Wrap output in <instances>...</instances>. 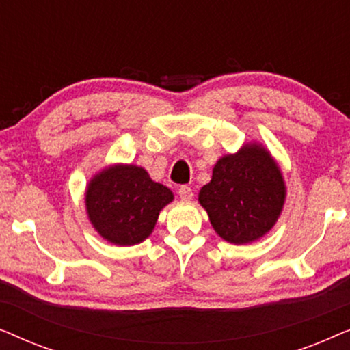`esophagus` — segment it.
<instances>
[{
  "mask_svg": "<svg viewBox=\"0 0 350 350\" xmlns=\"http://www.w3.org/2000/svg\"><path fill=\"white\" fill-rule=\"evenodd\" d=\"M178 196H180V199H183V200H191V199H193L194 194H193V189H191L189 186L183 185V186H180Z\"/></svg>",
  "mask_w": 350,
  "mask_h": 350,
  "instance_id": "34e87169",
  "label": "esophagus"
}]
</instances>
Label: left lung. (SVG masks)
Listing matches in <instances>:
<instances>
[{
	"label": "left lung",
	"instance_id": "left-lung-1",
	"mask_svg": "<svg viewBox=\"0 0 350 350\" xmlns=\"http://www.w3.org/2000/svg\"><path fill=\"white\" fill-rule=\"evenodd\" d=\"M285 193L284 176L271 152L260 143H247L236 154L219 157L199 202L219 237L243 245L271 231L284 208Z\"/></svg>",
	"mask_w": 350,
	"mask_h": 350
}]
</instances>
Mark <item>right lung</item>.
Returning a JSON list of instances; mask_svg holds the SVG:
<instances>
[{
    "instance_id": "obj_1",
    "label": "right lung",
    "mask_w": 350,
    "mask_h": 350,
    "mask_svg": "<svg viewBox=\"0 0 350 350\" xmlns=\"http://www.w3.org/2000/svg\"><path fill=\"white\" fill-rule=\"evenodd\" d=\"M174 200L167 186L143 167L114 164L94 175L85 189L88 217L100 236L114 245H135L156 226L159 212Z\"/></svg>"
}]
</instances>
